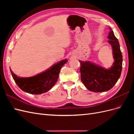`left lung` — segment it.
<instances>
[{
	"label": "left lung",
	"instance_id": "8db88e82",
	"mask_svg": "<svg viewBox=\"0 0 134 134\" xmlns=\"http://www.w3.org/2000/svg\"><path fill=\"white\" fill-rule=\"evenodd\" d=\"M107 38L114 59L111 67L106 69L90 61H80L81 80L88 90L94 92H106L115 86L120 78L122 65V55L118 40L109 28Z\"/></svg>",
	"mask_w": 134,
	"mask_h": 134
}]
</instances>
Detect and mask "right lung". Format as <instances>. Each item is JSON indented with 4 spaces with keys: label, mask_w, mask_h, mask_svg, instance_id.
<instances>
[{
    "label": "right lung",
    "mask_w": 134,
    "mask_h": 134,
    "mask_svg": "<svg viewBox=\"0 0 134 134\" xmlns=\"http://www.w3.org/2000/svg\"><path fill=\"white\" fill-rule=\"evenodd\" d=\"M67 62V59L61 60L45 71L28 78L18 76L10 69V70L15 83L21 90L32 94H40L53 87L58 81L60 69Z\"/></svg>",
    "instance_id": "obj_1"
}]
</instances>
